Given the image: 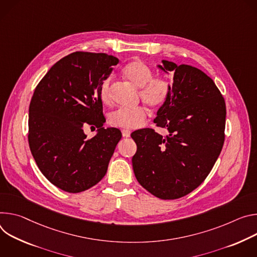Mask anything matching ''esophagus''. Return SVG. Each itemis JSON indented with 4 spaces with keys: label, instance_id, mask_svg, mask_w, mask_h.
Segmentation results:
<instances>
[{
    "label": "esophagus",
    "instance_id": "1",
    "mask_svg": "<svg viewBox=\"0 0 257 257\" xmlns=\"http://www.w3.org/2000/svg\"><path fill=\"white\" fill-rule=\"evenodd\" d=\"M122 136L124 137V138H128L130 136H131V132L130 131H127V130H122Z\"/></svg>",
    "mask_w": 257,
    "mask_h": 257
}]
</instances>
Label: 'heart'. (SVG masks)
Segmentation results:
<instances>
[{
  "label": "heart",
  "mask_w": 257,
  "mask_h": 257,
  "mask_svg": "<svg viewBox=\"0 0 257 257\" xmlns=\"http://www.w3.org/2000/svg\"><path fill=\"white\" fill-rule=\"evenodd\" d=\"M122 76L135 88L140 89V97L145 104L153 109L163 107L173 93V81L167 76L153 77L152 69L143 61L133 60L124 65ZM100 100L104 105H110L111 81L105 79L100 87ZM148 112L145 107L135 109L120 108L109 115V123L112 126L134 130L140 127L147 118Z\"/></svg>",
  "instance_id": "1"
}]
</instances>
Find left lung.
Returning <instances> with one entry per match:
<instances>
[{
	"label": "left lung",
	"mask_w": 257,
	"mask_h": 257,
	"mask_svg": "<svg viewBox=\"0 0 257 257\" xmlns=\"http://www.w3.org/2000/svg\"><path fill=\"white\" fill-rule=\"evenodd\" d=\"M158 68L174 72L173 93L154 122L166 128L134 132L133 168L140 185L157 198L173 200L200 186L224 142L225 103L214 81L196 67L162 60Z\"/></svg>",
	"instance_id": "obj_1"
}]
</instances>
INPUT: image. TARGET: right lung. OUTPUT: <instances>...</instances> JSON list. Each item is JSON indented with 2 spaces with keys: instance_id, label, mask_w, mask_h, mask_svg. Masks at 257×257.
Returning <instances> with one entry per match:
<instances>
[{
  "instance_id": "right-lung-1",
  "label": "right lung",
  "mask_w": 257,
  "mask_h": 257,
  "mask_svg": "<svg viewBox=\"0 0 257 257\" xmlns=\"http://www.w3.org/2000/svg\"><path fill=\"white\" fill-rule=\"evenodd\" d=\"M119 60L104 53L74 52L56 62L37 85L30 104L28 144L42 174L54 186L79 193L98 184L121 139L106 121L100 87ZM96 126L88 139L83 132Z\"/></svg>"
}]
</instances>
